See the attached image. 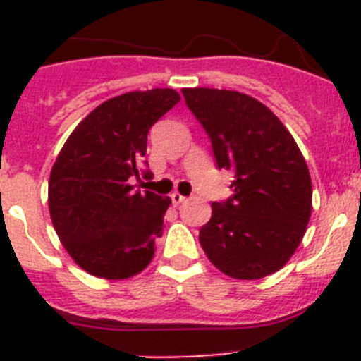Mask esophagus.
Wrapping results in <instances>:
<instances>
[{
    "instance_id": "1",
    "label": "esophagus",
    "mask_w": 361,
    "mask_h": 361,
    "mask_svg": "<svg viewBox=\"0 0 361 361\" xmlns=\"http://www.w3.org/2000/svg\"><path fill=\"white\" fill-rule=\"evenodd\" d=\"M170 199H171V202H173V206H178V204H183L184 200H186V197L180 195L178 191H175V193H171L170 195Z\"/></svg>"
}]
</instances>
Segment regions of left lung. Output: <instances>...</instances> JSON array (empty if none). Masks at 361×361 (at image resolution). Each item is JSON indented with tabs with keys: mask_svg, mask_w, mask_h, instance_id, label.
Wrapping results in <instances>:
<instances>
[{
	"mask_svg": "<svg viewBox=\"0 0 361 361\" xmlns=\"http://www.w3.org/2000/svg\"><path fill=\"white\" fill-rule=\"evenodd\" d=\"M186 104L212 139L219 168L235 171L233 195L212 204L199 240L209 262L237 280L282 269L307 229L309 168L282 121L235 90L184 88Z\"/></svg>",
	"mask_w": 361,
	"mask_h": 361,
	"instance_id": "8db88e82",
	"label": "left lung"
}]
</instances>
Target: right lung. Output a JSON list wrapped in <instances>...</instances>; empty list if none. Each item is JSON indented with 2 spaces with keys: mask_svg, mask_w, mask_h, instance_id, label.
<instances>
[{
  "mask_svg": "<svg viewBox=\"0 0 361 361\" xmlns=\"http://www.w3.org/2000/svg\"><path fill=\"white\" fill-rule=\"evenodd\" d=\"M180 101L171 88L117 95L75 126L50 171L54 229L73 262L90 275L124 280L155 255L170 197L133 191L141 175L148 132Z\"/></svg>",
  "mask_w": 361,
  "mask_h": 361,
  "instance_id": "right-lung-1",
  "label": "right lung"
}]
</instances>
